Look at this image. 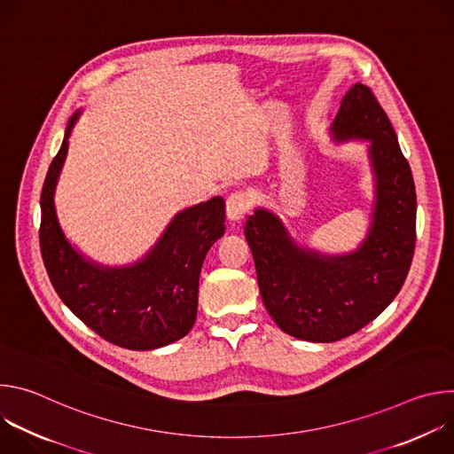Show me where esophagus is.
<instances>
[{
	"label": "esophagus",
	"instance_id": "34e87169",
	"mask_svg": "<svg viewBox=\"0 0 454 454\" xmlns=\"http://www.w3.org/2000/svg\"><path fill=\"white\" fill-rule=\"evenodd\" d=\"M247 210H249V198L244 192L237 190L230 193L226 200V215L230 221H240Z\"/></svg>",
	"mask_w": 454,
	"mask_h": 454
}]
</instances>
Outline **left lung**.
Segmentation results:
<instances>
[{
    "mask_svg": "<svg viewBox=\"0 0 454 454\" xmlns=\"http://www.w3.org/2000/svg\"><path fill=\"white\" fill-rule=\"evenodd\" d=\"M331 138L368 142L373 208L359 247L325 254L298 244L266 208H256L244 226L268 312L286 334L312 343L343 340L375 319L401 291L415 249L411 168L370 88L354 84L345 93Z\"/></svg>",
    "mask_w": 454,
    "mask_h": 454,
    "instance_id": "obj_1",
    "label": "left lung"
}]
</instances>
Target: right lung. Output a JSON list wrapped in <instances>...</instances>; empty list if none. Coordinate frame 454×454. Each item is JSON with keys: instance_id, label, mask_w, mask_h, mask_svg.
<instances>
[{"instance_id": "add662e5", "label": "right lung", "mask_w": 454, "mask_h": 454, "mask_svg": "<svg viewBox=\"0 0 454 454\" xmlns=\"http://www.w3.org/2000/svg\"><path fill=\"white\" fill-rule=\"evenodd\" d=\"M81 113L77 109L68 120L41 192L39 240L50 282L64 305L106 341L129 350L170 345L196 321L205 256L224 235V200L212 198L177 212L133 264L91 261L64 235L55 210V188Z\"/></svg>"}]
</instances>
